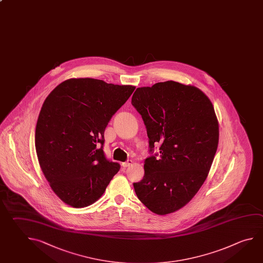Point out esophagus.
<instances>
[{
    "label": "esophagus",
    "mask_w": 263,
    "mask_h": 263,
    "mask_svg": "<svg viewBox=\"0 0 263 263\" xmlns=\"http://www.w3.org/2000/svg\"><path fill=\"white\" fill-rule=\"evenodd\" d=\"M132 163H133V161L128 160V161H126L125 162H123V163H122V166L125 168V167H128V166L132 165Z\"/></svg>",
    "instance_id": "34e87169"
}]
</instances>
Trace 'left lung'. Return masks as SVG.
I'll use <instances>...</instances> for the list:
<instances>
[{
  "label": "left lung",
  "instance_id": "1",
  "mask_svg": "<svg viewBox=\"0 0 263 263\" xmlns=\"http://www.w3.org/2000/svg\"><path fill=\"white\" fill-rule=\"evenodd\" d=\"M132 105L142 116L149 151L145 175L134 183L138 199L158 215L185 206L207 178L219 143V123L211 100L193 85L165 81L138 88Z\"/></svg>",
  "mask_w": 263,
  "mask_h": 263
}]
</instances>
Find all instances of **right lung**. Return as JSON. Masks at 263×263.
Wrapping results in <instances>:
<instances>
[{"instance_id":"obj_1","label":"right lung","mask_w":263,"mask_h":263,"mask_svg":"<svg viewBox=\"0 0 263 263\" xmlns=\"http://www.w3.org/2000/svg\"><path fill=\"white\" fill-rule=\"evenodd\" d=\"M136 87L70 79L42 104L35 131L39 163L52 191L71 207H88L105 192L120 165L102 151L111 116Z\"/></svg>"}]
</instances>
